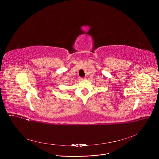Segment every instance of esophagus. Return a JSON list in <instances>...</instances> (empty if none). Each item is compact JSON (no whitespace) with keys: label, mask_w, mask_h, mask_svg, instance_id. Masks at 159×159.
I'll return each mask as SVG.
<instances>
[{"label":"esophagus","mask_w":159,"mask_h":159,"mask_svg":"<svg viewBox=\"0 0 159 159\" xmlns=\"http://www.w3.org/2000/svg\"><path fill=\"white\" fill-rule=\"evenodd\" d=\"M80 80H85V78H80Z\"/></svg>","instance_id":"1"}]
</instances>
